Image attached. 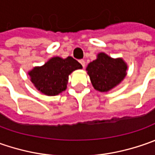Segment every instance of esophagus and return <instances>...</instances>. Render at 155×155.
Wrapping results in <instances>:
<instances>
[{
    "mask_svg": "<svg viewBox=\"0 0 155 155\" xmlns=\"http://www.w3.org/2000/svg\"><path fill=\"white\" fill-rule=\"evenodd\" d=\"M79 63L82 64L83 68H84V67H85V61H84V59H81V60H79Z\"/></svg>",
    "mask_w": 155,
    "mask_h": 155,
    "instance_id": "1",
    "label": "esophagus"
}]
</instances>
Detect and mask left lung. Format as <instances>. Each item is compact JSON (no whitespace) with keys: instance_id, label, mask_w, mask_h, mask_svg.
<instances>
[{"instance_id":"left-lung-1","label":"left lung","mask_w":155,"mask_h":155,"mask_svg":"<svg viewBox=\"0 0 155 155\" xmlns=\"http://www.w3.org/2000/svg\"><path fill=\"white\" fill-rule=\"evenodd\" d=\"M127 69V64L122 58H112L100 52L97 58L88 64L86 71L93 87L98 91L107 92L124 79Z\"/></svg>"}]
</instances>
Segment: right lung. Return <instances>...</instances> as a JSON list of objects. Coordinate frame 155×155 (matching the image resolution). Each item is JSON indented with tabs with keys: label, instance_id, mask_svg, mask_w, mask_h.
<instances>
[{
	"label": "right lung",
	"instance_id": "add662e5",
	"mask_svg": "<svg viewBox=\"0 0 155 155\" xmlns=\"http://www.w3.org/2000/svg\"><path fill=\"white\" fill-rule=\"evenodd\" d=\"M82 65L72 57H53L42 66L31 70L28 75L35 88L46 96H56L66 90L69 75Z\"/></svg>",
	"mask_w": 155,
	"mask_h": 155
}]
</instances>
